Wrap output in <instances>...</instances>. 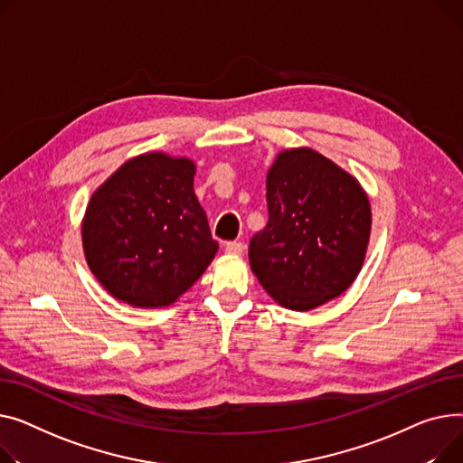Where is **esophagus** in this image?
<instances>
[{
	"mask_svg": "<svg viewBox=\"0 0 463 463\" xmlns=\"http://www.w3.org/2000/svg\"><path fill=\"white\" fill-rule=\"evenodd\" d=\"M224 250H226V254H230V256H241V254L244 252V244L239 242V241H232V242L226 244Z\"/></svg>",
	"mask_w": 463,
	"mask_h": 463,
	"instance_id": "34e87169",
	"label": "esophagus"
}]
</instances>
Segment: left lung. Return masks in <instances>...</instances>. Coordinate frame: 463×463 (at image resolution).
Masks as SVG:
<instances>
[{
	"label": "left lung",
	"instance_id": "left-lung-1",
	"mask_svg": "<svg viewBox=\"0 0 463 463\" xmlns=\"http://www.w3.org/2000/svg\"><path fill=\"white\" fill-rule=\"evenodd\" d=\"M267 226L250 239V269L289 310L342 295L361 273L372 211L359 181L310 147L280 151L267 174Z\"/></svg>",
	"mask_w": 463,
	"mask_h": 463
}]
</instances>
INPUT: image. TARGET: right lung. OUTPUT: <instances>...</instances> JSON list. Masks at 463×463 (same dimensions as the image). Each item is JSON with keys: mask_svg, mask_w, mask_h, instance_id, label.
Returning <instances> with one entry per match:
<instances>
[{"mask_svg": "<svg viewBox=\"0 0 463 463\" xmlns=\"http://www.w3.org/2000/svg\"><path fill=\"white\" fill-rule=\"evenodd\" d=\"M194 174L186 156L144 153L93 193L81 244L91 273L119 301L168 307L213 261L219 242L194 194Z\"/></svg>", "mask_w": 463, "mask_h": 463, "instance_id": "1", "label": "right lung"}]
</instances>
